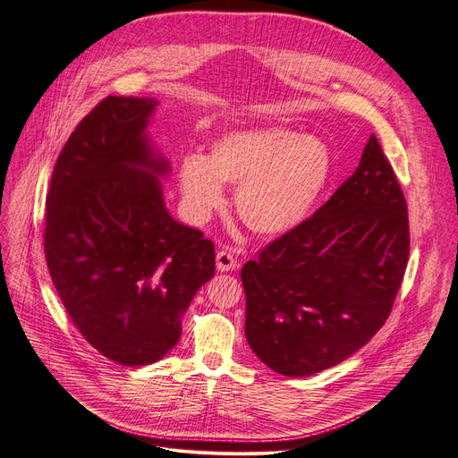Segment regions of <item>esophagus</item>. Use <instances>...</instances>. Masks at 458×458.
Listing matches in <instances>:
<instances>
[{
  "label": "esophagus",
  "mask_w": 458,
  "mask_h": 458,
  "mask_svg": "<svg viewBox=\"0 0 458 458\" xmlns=\"http://www.w3.org/2000/svg\"><path fill=\"white\" fill-rule=\"evenodd\" d=\"M235 266H238V260H235L232 250L220 249L216 252V269H218V272H230V269H233Z\"/></svg>",
  "instance_id": "esophagus-1"
}]
</instances>
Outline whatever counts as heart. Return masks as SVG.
Returning <instances> with one entry per match:
<instances>
[{
	"mask_svg": "<svg viewBox=\"0 0 458 458\" xmlns=\"http://www.w3.org/2000/svg\"><path fill=\"white\" fill-rule=\"evenodd\" d=\"M330 148L296 130L267 126L226 133L209 158L189 152L179 160L182 208L206 220L235 184V211L249 230L277 238L300 228L315 213L332 179Z\"/></svg>",
	"mask_w": 458,
	"mask_h": 458,
	"instance_id": "b5f03b06",
	"label": "heart"
}]
</instances>
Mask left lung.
<instances>
[{
	"label": "left lung",
	"instance_id": "obj_1",
	"mask_svg": "<svg viewBox=\"0 0 458 458\" xmlns=\"http://www.w3.org/2000/svg\"><path fill=\"white\" fill-rule=\"evenodd\" d=\"M408 257V206L369 135L359 167L325 206L243 266L249 347L286 377L344 362L391 315Z\"/></svg>",
	"mask_w": 458,
	"mask_h": 458
}]
</instances>
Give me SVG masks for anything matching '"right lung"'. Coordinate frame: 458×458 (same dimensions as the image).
Segmentation results:
<instances>
[{
	"instance_id": "obj_1",
	"label": "right lung",
	"mask_w": 458,
	"mask_h": 458,
	"mask_svg": "<svg viewBox=\"0 0 458 458\" xmlns=\"http://www.w3.org/2000/svg\"><path fill=\"white\" fill-rule=\"evenodd\" d=\"M152 98L107 96L82 118L47 194L45 257L77 330L123 366L152 364L181 337V318L215 274V247L169 215L152 147Z\"/></svg>"
}]
</instances>
